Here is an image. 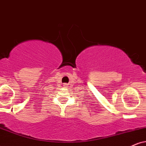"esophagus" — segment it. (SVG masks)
<instances>
[{"label": "esophagus", "instance_id": "34e87169", "mask_svg": "<svg viewBox=\"0 0 146 146\" xmlns=\"http://www.w3.org/2000/svg\"><path fill=\"white\" fill-rule=\"evenodd\" d=\"M67 85H68V84H64V88H68V87H67Z\"/></svg>", "mask_w": 146, "mask_h": 146}]
</instances>
